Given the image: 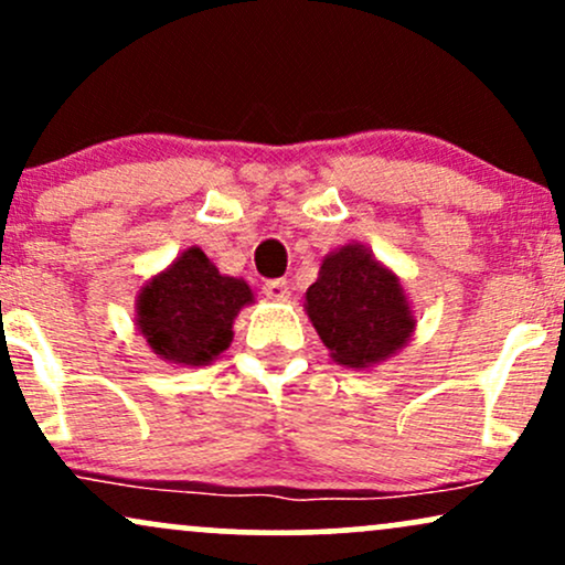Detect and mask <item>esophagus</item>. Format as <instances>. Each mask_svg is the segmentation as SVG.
Segmentation results:
<instances>
[{"instance_id":"esophagus-1","label":"esophagus","mask_w":565,"mask_h":565,"mask_svg":"<svg viewBox=\"0 0 565 565\" xmlns=\"http://www.w3.org/2000/svg\"><path fill=\"white\" fill-rule=\"evenodd\" d=\"M263 291H265V297H268V300H274V302L289 300V284L284 281V278H274V281H268L263 287Z\"/></svg>"}]
</instances>
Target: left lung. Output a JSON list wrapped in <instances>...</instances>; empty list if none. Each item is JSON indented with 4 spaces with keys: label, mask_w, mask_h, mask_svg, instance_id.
Masks as SVG:
<instances>
[{
    "label": "left lung",
    "mask_w": 565,
    "mask_h": 565,
    "mask_svg": "<svg viewBox=\"0 0 565 565\" xmlns=\"http://www.w3.org/2000/svg\"><path fill=\"white\" fill-rule=\"evenodd\" d=\"M305 313L332 361L359 372L406 348L417 329L398 274L355 242L323 257L305 291Z\"/></svg>",
    "instance_id": "obj_1"
}]
</instances>
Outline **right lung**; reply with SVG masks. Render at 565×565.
Listing matches in <instances>:
<instances>
[{"label": "right lung", "mask_w": 565, "mask_h": 565, "mask_svg": "<svg viewBox=\"0 0 565 565\" xmlns=\"http://www.w3.org/2000/svg\"><path fill=\"white\" fill-rule=\"evenodd\" d=\"M252 302L244 278L220 274L199 246H188L140 287L135 329L167 364L206 366L231 348L233 321Z\"/></svg>", "instance_id": "1"}]
</instances>
